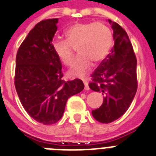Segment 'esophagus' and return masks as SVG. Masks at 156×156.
<instances>
[{
    "label": "esophagus",
    "instance_id": "34e87169",
    "mask_svg": "<svg viewBox=\"0 0 156 156\" xmlns=\"http://www.w3.org/2000/svg\"><path fill=\"white\" fill-rule=\"evenodd\" d=\"M83 83H84V85H85V90H89L90 87H89V86H88V82H87V81H86L85 79H83Z\"/></svg>",
    "mask_w": 156,
    "mask_h": 156
}]
</instances>
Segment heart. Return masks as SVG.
<instances>
[{
    "instance_id": "obj_1",
    "label": "heart",
    "mask_w": 156,
    "mask_h": 156,
    "mask_svg": "<svg viewBox=\"0 0 156 156\" xmlns=\"http://www.w3.org/2000/svg\"><path fill=\"white\" fill-rule=\"evenodd\" d=\"M65 39H57L53 49L66 66H70L75 58V49L80 54L69 74L82 77L92 66V61L101 62L107 58L114 45V34L111 28L100 21L77 22L67 28Z\"/></svg>"
}]
</instances>
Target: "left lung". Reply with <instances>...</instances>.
Returning <instances> with one entry per match:
<instances>
[{
	"label": "left lung",
	"mask_w": 156,
	"mask_h": 156,
	"mask_svg": "<svg viewBox=\"0 0 156 156\" xmlns=\"http://www.w3.org/2000/svg\"><path fill=\"white\" fill-rule=\"evenodd\" d=\"M113 29L115 45L104 61L91 74L89 87L104 95L99 108L92 115L102 123H110L128 110L138 87L137 59L126 31L116 22L108 20Z\"/></svg>",
	"instance_id": "1"
}]
</instances>
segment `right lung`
Returning a JSON list of instances; mask_svg holds the SVG:
<instances>
[{
	"mask_svg": "<svg viewBox=\"0 0 156 156\" xmlns=\"http://www.w3.org/2000/svg\"><path fill=\"white\" fill-rule=\"evenodd\" d=\"M58 18L37 24L20 45L16 57L14 84L25 111L44 125L56 123L68 98L84 89L81 79L64 81L62 63L53 49Z\"/></svg>",
	"mask_w": 156,
	"mask_h": 156,
	"instance_id": "obj_1",
	"label": "right lung"
}]
</instances>
